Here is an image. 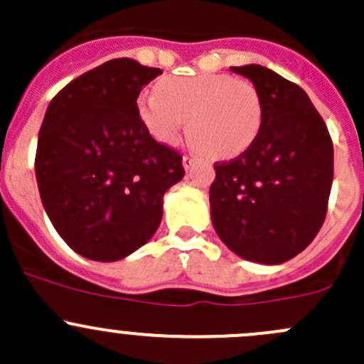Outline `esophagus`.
I'll list each match as a JSON object with an SVG mask.
<instances>
[{"mask_svg": "<svg viewBox=\"0 0 364 364\" xmlns=\"http://www.w3.org/2000/svg\"><path fill=\"white\" fill-rule=\"evenodd\" d=\"M193 164H196V156H192V155L183 156V165H185L186 171H188V168H192Z\"/></svg>", "mask_w": 364, "mask_h": 364, "instance_id": "34e87169", "label": "esophagus"}]
</instances>
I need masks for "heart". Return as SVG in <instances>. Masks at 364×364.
Returning <instances> with one entry per match:
<instances>
[{"mask_svg": "<svg viewBox=\"0 0 364 364\" xmlns=\"http://www.w3.org/2000/svg\"><path fill=\"white\" fill-rule=\"evenodd\" d=\"M137 112L153 139L176 146L188 119L192 146L213 159H232L255 141L262 102L248 80L227 73L165 77L156 91H142Z\"/></svg>", "mask_w": 364, "mask_h": 364, "instance_id": "1", "label": "heart"}]
</instances>
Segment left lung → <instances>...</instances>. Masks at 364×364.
I'll use <instances>...</instances> for the list:
<instances>
[{
  "instance_id": "8db88e82",
  "label": "left lung",
  "mask_w": 364,
  "mask_h": 364,
  "mask_svg": "<svg viewBox=\"0 0 364 364\" xmlns=\"http://www.w3.org/2000/svg\"><path fill=\"white\" fill-rule=\"evenodd\" d=\"M230 70L259 91L262 124L240 156L215 164L209 188L213 225L243 259L282 264L303 252L326 220L331 135L297 84L260 65Z\"/></svg>"
}]
</instances>
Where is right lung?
<instances>
[{
    "instance_id": "obj_1",
    "label": "right lung",
    "mask_w": 364,
    "mask_h": 364,
    "mask_svg": "<svg viewBox=\"0 0 364 364\" xmlns=\"http://www.w3.org/2000/svg\"><path fill=\"white\" fill-rule=\"evenodd\" d=\"M161 73L117 58L82 73L50 100L36 146L43 208L79 255L112 262L156 232L161 199L185 176L183 156L149 135L139 93Z\"/></svg>"
}]
</instances>
